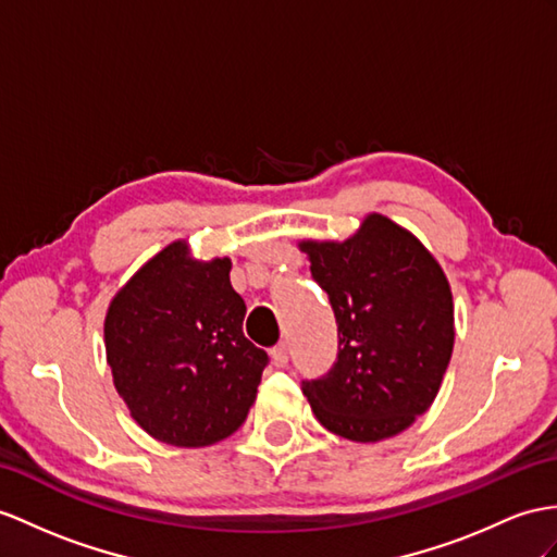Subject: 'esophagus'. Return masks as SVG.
Masks as SVG:
<instances>
[{
    "label": "esophagus",
    "instance_id": "esophagus-1",
    "mask_svg": "<svg viewBox=\"0 0 557 557\" xmlns=\"http://www.w3.org/2000/svg\"><path fill=\"white\" fill-rule=\"evenodd\" d=\"M271 361H274V366H278V369L288 366V345L286 343H278L274 349H271Z\"/></svg>",
    "mask_w": 557,
    "mask_h": 557
}]
</instances>
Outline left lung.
Returning a JSON list of instances; mask_svg holds the SVG:
<instances>
[{"label": "left lung", "mask_w": 557, "mask_h": 557, "mask_svg": "<svg viewBox=\"0 0 557 557\" xmlns=\"http://www.w3.org/2000/svg\"><path fill=\"white\" fill-rule=\"evenodd\" d=\"M337 323L331 371L302 381L319 423L351 442L399 435L435 401L454 349V300L416 236L369 214L345 243L305 240Z\"/></svg>", "instance_id": "left-lung-1"}]
</instances>
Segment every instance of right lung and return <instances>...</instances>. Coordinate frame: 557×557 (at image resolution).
Returning <instances> with one entry per match:
<instances>
[{
    "instance_id": "1",
    "label": "right lung",
    "mask_w": 557,
    "mask_h": 557,
    "mask_svg": "<svg viewBox=\"0 0 557 557\" xmlns=\"http://www.w3.org/2000/svg\"><path fill=\"white\" fill-rule=\"evenodd\" d=\"M232 260L196 262L176 240L108 307L103 337L117 395L148 435L208 446L246 420L269 363L243 335L246 302Z\"/></svg>"
}]
</instances>
